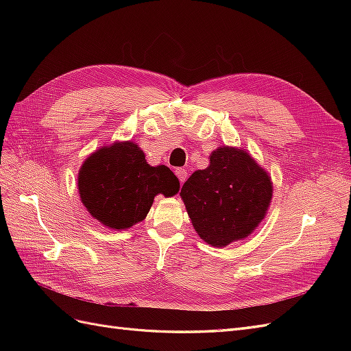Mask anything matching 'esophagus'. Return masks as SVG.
Instances as JSON below:
<instances>
[{"label":"esophagus","instance_id":"34e87169","mask_svg":"<svg viewBox=\"0 0 351 351\" xmlns=\"http://www.w3.org/2000/svg\"><path fill=\"white\" fill-rule=\"evenodd\" d=\"M176 174H177V177H178V180L180 182H184V180L187 178V171L184 168H178V169H176Z\"/></svg>","mask_w":351,"mask_h":351}]
</instances>
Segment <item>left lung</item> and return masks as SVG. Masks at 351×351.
<instances>
[{"mask_svg":"<svg viewBox=\"0 0 351 351\" xmlns=\"http://www.w3.org/2000/svg\"><path fill=\"white\" fill-rule=\"evenodd\" d=\"M209 161L189 177L180 196L199 237L226 247L249 237L267 217L274 186L267 169L243 147L219 146Z\"/></svg>","mask_w":351,"mask_h":351,"instance_id":"1","label":"left lung"}]
</instances>
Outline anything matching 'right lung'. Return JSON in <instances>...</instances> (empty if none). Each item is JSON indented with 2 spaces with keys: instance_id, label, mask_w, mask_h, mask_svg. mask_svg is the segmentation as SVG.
Instances as JSON below:
<instances>
[{
  "instance_id": "obj_1",
  "label": "right lung",
  "mask_w": 351,
  "mask_h": 351,
  "mask_svg": "<svg viewBox=\"0 0 351 351\" xmlns=\"http://www.w3.org/2000/svg\"><path fill=\"white\" fill-rule=\"evenodd\" d=\"M77 187L92 218L120 231L143 221L156 195H177L180 182L168 167L147 164L139 145L124 141L102 146L84 159Z\"/></svg>"
}]
</instances>
